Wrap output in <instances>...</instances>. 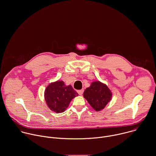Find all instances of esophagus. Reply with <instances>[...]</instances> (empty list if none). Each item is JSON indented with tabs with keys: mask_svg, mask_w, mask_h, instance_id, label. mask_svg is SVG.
Returning <instances> with one entry per match:
<instances>
[{
	"mask_svg": "<svg viewBox=\"0 0 156 156\" xmlns=\"http://www.w3.org/2000/svg\"><path fill=\"white\" fill-rule=\"evenodd\" d=\"M77 93L79 95H82L83 94V90H78L77 91Z\"/></svg>",
	"mask_w": 156,
	"mask_h": 156,
	"instance_id": "34e87169",
	"label": "esophagus"
}]
</instances>
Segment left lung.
<instances>
[{
    "instance_id": "obj_1",
    "label": "left lung",
    "mask_w": 156,
    "mask_h": 156,
    "mask_svg": "<svg viewBox=\"0 0 156 156\" xmlns=\"http://www.w3.org/2000/svg\"><path fill=\"white\" fill-rule=\"evenodd\" d=\"M83 97L94 110L99 111L111 101L112 93L105 84L96 81L85 90Z\"/></svg>"
}]
</instances>
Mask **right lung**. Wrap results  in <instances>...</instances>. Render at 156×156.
<instances>
[{
  "label": "right lung",
  "instance_id": "obj_1",
  "mask_svg": "<svg viewBox=\"0 0 156 156\" xmlns=\"http://www.w3.org/2000/svg\"><path fill=\"white\" fill-rule=\"evenodd\" d=\"M78 95L71 85L66 86L62 80L51 83L46 88L44 94L49 108L57 113L65 111L71 100Z\"/></svg>",
  "mask_w": 156,
  "mask_h": 156
}]
</instances>
